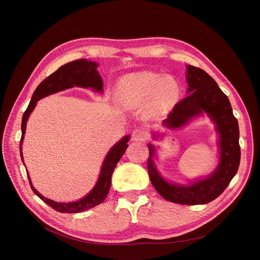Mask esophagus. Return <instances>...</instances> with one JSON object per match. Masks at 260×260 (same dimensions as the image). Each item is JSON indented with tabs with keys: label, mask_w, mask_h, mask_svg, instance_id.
<instances>
[{
	"label": "esophagus",
	"mask_w": 260,
	"mask_h": 260,
	"mask_svg": "<svg viewBox=\"0 0 260 260\" xmlns=\"http://www.w3.org/2000/svg\"><path fill=\"white\" fill-rule=\"evenodd\" d=\"M146 138H147V133L142 128H137L132 134L133 141H143Z\"/></svg>",
	"instance_id": "obj_1"
}]
</instances>
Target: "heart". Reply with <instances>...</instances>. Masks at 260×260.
Listing matches in <instances>:
<instances>
[{"label": "heart", "mask_w": 260, "mask_h": 260, "mask_svg": "<svg viewBox=\"0 0 260 260\" xmlns=\"http://www.w3.org/2000/svg\"><path fill=\"white\" fill-rule=\"evenodd\" d=\"M180 88L172 76L142 70L123 76L117 88L119 101L127 107H143L150 116L168 114L179 99Z\"/></svg>", "instance_id": "obj_1"}]
</instances>
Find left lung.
<instances>
[{
  "instance_id": "8db88e82",
  "label": "left lung",
  "mask_w": 260,
  "mask_h": 260,
  "mask_svg": "<svg viewBox=\"0 0 260 260\" xmlns=\"http://www.w3.org/2000/svg\"><path fill=\"white\" fill-rule=\"evenodd\" d=\"M186 82L188 95L173 108L167 119L162 121V125L174 129L206 114L215 123L219 136L220 160L218 166L214 172L204 178L188 184L174 183L165 179L157 171L154 162L156 149L149 143L147 145L149 149L147 168L152 185L162 198L185 205L205 204L219 197L238 172L241 160L239 123L233 116L226 94L203 69L187 65ZM156 138V134H153V139Z\"/></svg>"
}]
</instances>
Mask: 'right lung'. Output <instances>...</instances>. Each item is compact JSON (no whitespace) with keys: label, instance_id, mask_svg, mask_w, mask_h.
<instances>
[{"label":"right lung","instance_id":"1","mask_svg":"<svg viewBox=\"0 0 260 260\" xmlns=\"http://www.w3.org/2000/svg\"><path fill=\"white\" fill-rule=\"evenodd\" d=\"M98 67H99V64L96 62L88 61L86 59L75 60L73 62H69L61 66L54 74L49 76L38 85V87L33 93L31 102L26 112L23 113L22 120H21V139L19 143V150H20V157L22 162H23V157L21 152V149H22L21 145H22L23 137H25V133H26L27 121L29 119L30 114L35 109L37 102L45 96L51 95V94H54L69 88H73V87L91 88L93 91L102 93L104 91V86H103L104 82L101 75L98 72ZM128 141H129V136H124L109 150V152L107 153L104 159L101 173L95 185L93 186L92 190L85 197H83L78 201L63 203V202H56L54 200L45 198L32 185L29 173L27 171L31 188L42 201H44L46 204L60 212L76 214V212H81L96 206L106 199L109 193V190L111 187V178H112L113 171L116 167L117 162L119 161V159L125 152L126 148L128 147L127 145Z\"/></svg>","mask_w":260,"mask_h":260}]
</instances>
